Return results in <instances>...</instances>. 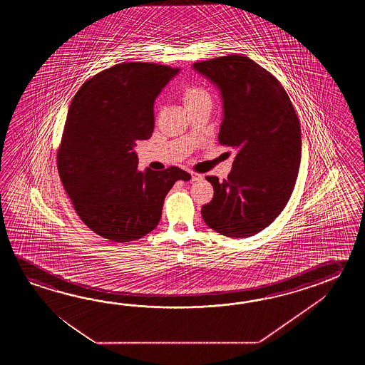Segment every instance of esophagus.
Masks as SVG:
<instances>
[{"label":"esophagus","instance_id":"obj_1","mask_svg":"<svg viewBox=\"0 0 365 365\" xmlns=\"http://www.w3.org/2000/svg\"><path fill=\"white\" fill-rule=\"evenodd\" d=\"M190 175H192V181H197V180L202 179L201 173H197V172L190 171Z\"/></svg>","mask_w":365,"mask_h":365}]
</instances>
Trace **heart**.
<instances>
[{
  "label": "heart",
  "instance_id": "heart-1",
  "mask_svg": "<svg viewBox=\"0 0 365 365\" xmlns=\"http://www.w3.org/2000/svg\"><path fill=\"white\" fill-rule=\"evenodd\" d=\"M181 96H182V101L185 103V106L193 104L195 101H201L205 98H210L209 93L202 86L198 85L185 86L182 88Z\"/></svg>",
  "mask_w": 365,
  "mask_h": 365
}]
</instances>
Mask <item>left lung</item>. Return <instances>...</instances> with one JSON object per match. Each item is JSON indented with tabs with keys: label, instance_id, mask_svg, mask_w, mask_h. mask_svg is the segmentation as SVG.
Masks as SVG:
<instances>
[{
	"label": "left lung",
	"instance_id": "obj_1",
	"mask_svg": "<svg viewBox=\"0 0 365 365\" xmlns=\"http://www.w3.org/2000/svg\"><path fill=\"white\" fill-rule=\"evenodd\" d=\"M194 69L220 88L225 116L219 143L235 148L227 179L206 176L212 200L205 223L227 237H249L286 207L302 159V129L284 87L247 56L195 62Z\"/></svg>",
	"mask_w": 365,
	"mask_h": 365
}]
</instances>
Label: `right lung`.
<instances>
[{"instance_id": "1", "label": "right lung", "mask_w": 365, "mask_h": 365, "mask_svg": "<svg viewBox=\"0 0 365 365\" xmlns=\"http://www.w3.org/2000/svg\"><path fill=\"white\" fill-rule=\"evenodd\" d=\"M178 69L124 62L87 79L70 104L57 170L78 217L115 242L137 240L155 228L164 198L190 175L170 167L140 172L133 151L154 130V101Z\"/></svg>"}]
</instances>
